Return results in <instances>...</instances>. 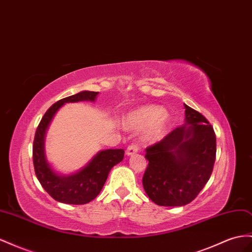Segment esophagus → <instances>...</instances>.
Segmentation results:
<instances>
[{
	"label": "esophagus",
	"instance_id": "obj_1",
	"mask_svg": "<svg viewBox=\"0 0 252 252\" xmlns=\"http://www.w3.org/2000/svg\"><path fill=\"white\" fill-rule=\"evenodd\" d=\"M139 149H140V146H139L138 144H135V143H131V144L127 147L126 154H127L128 156L133 155V154H135V153H138Z\"/></svg>",
	"mask_w": 252,
	"mask_h": 252
}]
</instances>
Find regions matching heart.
Returning a JSON list of instances; mask_svg holds the SVG:
<instances>
[{"label": "heart", "instance_id": "obj_1", "mask_svg": "<svg viewBox=\"0 0 252 252\" xmlns=\"http://www.w3.org/2000/svg\"><path fill=\"white\" fill-rule=\"evenodd\" d=\"M127 126L134 129L147 128L145 139L154 141L161 137L168 123V115L158 106H146L131 111L125 118Z\"/></svg>", "mask_w": 252, "mask_h": 252}]
</instances>
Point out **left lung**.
Masks as SVG:
<instances>
[{"mask_svg":"<svg viewBox=\"0 0 252 252\" xmlns=\"http://www.w3.org/2000/svg\"><path fill=\"white\" fill-rule=\"evenodd\" d=\"M187 123L146 148L148 160L142 183L147 196L162 207L193 201L207 185L216 158L213 127L185 104Z\"/></svg>","mask_w":252,"mask_h":252,"instance_id":"1","label":"left lung"}]
</instances>
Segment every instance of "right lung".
Segmentation results:
<instances>
[{
    "mask_svg": "<svg viewBox=\"0 0 252 252\" xmlns=\"http://www.w3.org/2000/svg\"><path fill=\"white\" fill-rule=\"evenodd\" d=\"M98 92L83 91L64 97L52 105L40 121L32 143V161L35 173L42 188L54 199L69 205H85L96 197L103 189L110 169L124 158L123 149L99 152L80 172L60 176L51 168L44 155L45 131L54 115L64 103L80 100L93 101Z\"/></svg>",
    "mask_w": 252,
    "mask_h": 252,
    "instance_id": "right-lung-1",
    "label": "right lung"
}]
</instances>
